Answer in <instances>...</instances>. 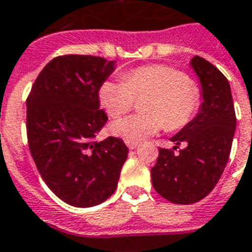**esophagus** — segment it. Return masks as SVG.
I'll list each match as a JSON object with an SVG mask.
<instances>
[{
  "label": "esophagus",
  "instance_id": "34e87169",
  "mask_svg": "<svg viewBox=\"0 0 252 252\" xmlns=\"http://www.w3.org/2000/svg\"><path fill=\"white\" fill-rule=\"evenodd\" d=\"M126 144H127L128 150H135L136 147H138V143H132V142H126Z\"/></svg>",
  "mask_w": 252,
  "mask_h": 252
}]
</instances>
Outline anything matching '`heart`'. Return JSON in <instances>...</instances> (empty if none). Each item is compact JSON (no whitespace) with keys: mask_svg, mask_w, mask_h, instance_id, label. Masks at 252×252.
Instances as JSON below:
<instances>
[{"mask_svg":"<svg viewBox=\"0 0 252 252\" xmlns=\"http://www.w3.org/2000/svg\"><path fill=\"white\" fill-rule=\"evenodd\" d=\"M143 113L118 118L112 131L126 142H140L164 127L180 130L190 124L202 104V91L186 72L169 65H147L130 70L124 79L105 80L98 98L106 113L118 117L143 97Z\"/></svg>","mask_w":252,"mask_h":252,"instance_id":"heart-1","label":"heart"}]
</instances>
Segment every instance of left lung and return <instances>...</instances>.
Segmentation results:
<instances>
[{"instance_id": "1", "label": "left lung", "mask_w": 252, "mask_h": 252, "mask_svg": "<svg viewBox=\"0 0 252 252\" xmlns=\"http://www.w3.org/2000/svg\"><path fill=\"white\" fill-rule=\"evenodd\" d=\"M191 66L202 84L198 114L177 135L173 150L158 148L151 169L152 185L162 198L176 204H192L213 190L224 172L235 131L233 97L228 79L216 66L195 56ZM183 142L185 148L174 151Z\"/></svg>"}]
</instances>
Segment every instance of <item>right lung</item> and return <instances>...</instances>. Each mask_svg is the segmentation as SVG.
Wrapping results in <instances>:
<instances>
[{
    "label": "right lung",
    "instance_id": "obj_1",
    "mask_svg": "<svg viewBox=\"0 0 252 252\" xmlns=\"http://www.w3.org/2000/svg\"><path fill=\"white\" fill-rule=\"evenodd\" d=\"M114 61L82 54L53 58L27 97L30 152L46 186L74 207L105 202L117 189L127 158L124 140L94 138L108 121L98 90Z\"/></svg>",
    "mask_w": 252,
    "mask_h": 252
}]
</instances>
